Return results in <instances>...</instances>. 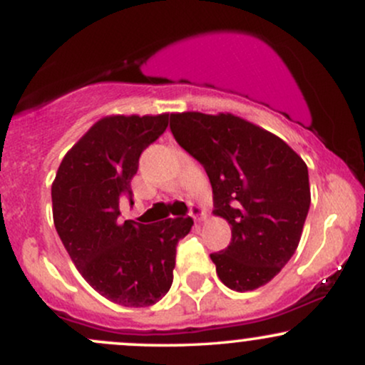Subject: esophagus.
Segmentation results:
<instances>
[{"label":"esophagus","instance_id":"esophagus-1","mask_svg":"<svg viewBox=\"0 0 365 365\" xmlns=\"http://www.w3.org/2000/svg\"><path fill=\"white\" fill-rule=\"evenodd\" d=\"M190 216L194 217L197 223H200V221H204V217H206V212H204L199 206H192L190 207Z\"/></svg>","mask_w":365,"mask_h":365}]
</instances>
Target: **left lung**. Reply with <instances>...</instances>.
<instances>
[{"mask_svg": "<svg viewBox=\"0 0 365 365\" xmlns=\"http://www.w3.org/2000/svg\"><path fill=\"white\" fill-rule=\"evenodd\" d=\"M170 128L204 166L215 215L232 226L230 245L211 254L220 279L235 292L269 283L295 254L311 206L304 159L232 113H171Z\"/></svg>", "mask_w": 365, "mask_h": 365, "instance_id": "left-lung-1", "label": "left lung"}]
</instances>
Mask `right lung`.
Masks as SVG:
<instances>
[{"mask_svg": "<svg viewBox=\"0 0 365 365\" xmlns=\"http://www.w3.org/2000/svg\"><path fill=\"white\" fill-rule=\"evenodd\" d=\"M163 115H111L96 121L63 158L51 185L53 221L78 273L125 307L159 302L173 283L177 244L192 217L120 223V195L132 202L142 150L168 127Z\"/></svg>", "mask_w": 365, "mask_h": 365, "instance_id": "add662e5", "label": "right lung"}]
</instances>
